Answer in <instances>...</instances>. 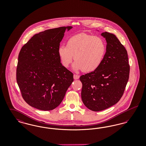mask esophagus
Wrapping results in <instances>:
<instances>
[{
    "label": "esophagus",
    "mask_w": 146,
    "mask_h": 146,
    "mask_svg": "<svg viewBox=\"0 0 146 146\" xmlns=\"http://www.w3.org/2000/svg\"><path fill=\"white\" fill-rule=\"evenodd\" d=\"M73 78H74V79H78L79 78V76H78V75H77V74H74V76H73Z\"/></svg>",
    "instance_id": "34e87169"
}]
</instances>
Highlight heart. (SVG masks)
<instances>
[{
  "label": "heart",
  "instance_id": "1",
  "mask_svg": "<svg viewBox=\"0 0 146 146\" xmlns=\"http://www.w3.org/2000/svg\"><path fill=\"white\" fill-rule=\"evenodd\" d=\"M106 45L103 39L97 36L82 33L70 38L66 46L58 48V55L63 66L68 68L73 60V68L91 72L97 70L104 60Z\"/></svg>",
  "mask_w": 146,
  "mask_h": 146
}]
</instances>
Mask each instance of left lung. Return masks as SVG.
<instances>
[{"label":"left lung","mask_w":146,"mask_h":146,"mask_svg":"<svg viewBox=\"0 0 146 146\" xmlns=\"http://www.w3.org/2000/svg\"><path fill=\"white\" fill-rule=\"evenodd\" d=\"M107 42L104 60L97 70L82 75V99L92 111H103L122 97L129 78L130 66L125 47L113 34H101Z\"/></svg>","instance_id":"8db88e82"}]
</instances>
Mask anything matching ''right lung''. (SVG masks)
Segmentation results:
<instances>
[{
	"instance_id": "right-lung-1",
	"label": "right lung",
	"mask_w": 146,
	"mask_h": 146,
	"mask_svg": "<svg viewBox=\"0 0 146 146\" xmlns=\"http://www.w3.org/2000/svg\"><path fill=\"white\" fill-rule=\"evenodd\" d=\"M72 28L61 27L40 32L20 50L17 83L26 102L38 110L51 111L58 107L73 82V74L63 66L58 55L66 30Z\"/></svg>"
}]
</instances>
